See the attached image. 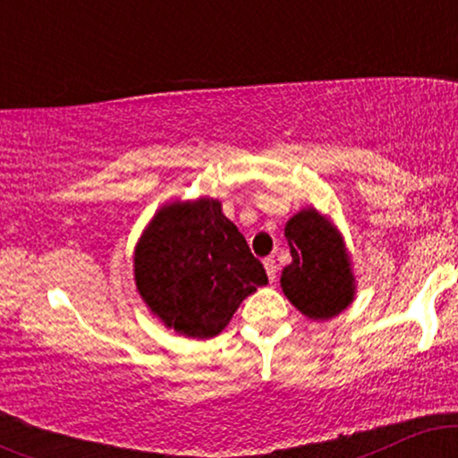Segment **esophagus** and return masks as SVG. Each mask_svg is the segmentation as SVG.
Listing matches in <instances>:
<instances>
[{
  "label": "esophagus",
  "mask_w": 458,
  "mask_h": 458,
  "mask_svg": "<svg viewBox=\"0 0 458 458\" xmlns=\"http://www.w3.org/2000/svg\"><path fill=\"white\" fill-rule=\"evenodd\" d=\"M262 265H265L269 280L276 282V277H277V262H276V259H265V260H262Z\"/></svg>",
  "instance_id": "esophagus-1"
}]
</instances>
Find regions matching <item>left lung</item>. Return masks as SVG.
Wrapping results in <instances>:
<instances>
[{
	"label": "left lung",
	"mask_w": 458,
	"mask_h": 458,
	"mask_svg": "<svg viewBox=\"0 0 458 458\" xmlns=\"http://www.w3.org/2000/svg\"><path fill=\"white\" fill-rule=\"evenodd\" d=\"M293 262L284 267V295L312 320L338 317L355 299V276L340 230L317 208H301L284 228Z\"/></svg>",
	"instance_id": "1"
}]
</instances>
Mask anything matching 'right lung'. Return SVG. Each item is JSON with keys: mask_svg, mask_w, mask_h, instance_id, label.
<instances>
[{"mask_svg": "<svg viewBox=\"0 0 458 458\" xmlns=\"http://www.w3.org/2000/svg\"><path fill=\"white\" fill-rule=\"evenodd\" d=\"M133 276L150 312L196 340L222 334L241 301L269 282L215 198L163 204L135 245Z\"/></svg>", "mask_w": 458, "mask_h": 458, "instance_id": "add662e5", "label": "right lung"}]
</instances>
